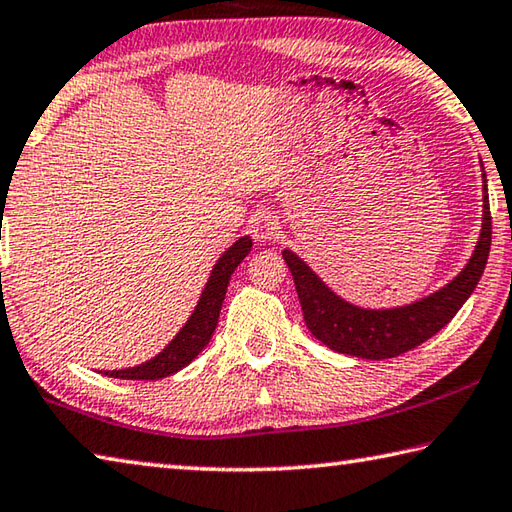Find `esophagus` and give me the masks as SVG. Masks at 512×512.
<instances>
[{"instance_id":"34e87169","label":"esophagus","mask_w":512,"mask_h":512,"mask_svg":"<svg viewBox=\"0 0 512 512\" xmlns=\"http://www.w3.org/2000/svg\"><path fill=\"white\" fill-rule=\"evenodd\" d=\"M250 232H253L255 241H271L280 235V226L271 215H259L253 224H250Z\"/></svg>"}]
</instances>
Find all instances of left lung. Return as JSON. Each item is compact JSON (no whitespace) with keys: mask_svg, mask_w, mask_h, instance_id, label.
Masks as SVG:
<instances>
[{"mask_svg":"<svg viewBox=\"0 0 512 512\" xmlns=\"http://www.w3.org/2000/svg\"><path fill=\"white\" fill-rule=\"evenodd\" d=\"M492 241V217L488 190L483 194V226L475 255L463 268L461 275L443 286L439 293H432L425 300L389 311H367L340 300L324 286L318 275L306 266L291 250H284L282 257L293 275V282L300 297L304 322L309 331L329 349L349 353V356L383 360L396 358L410 351L434 333H439L468 300L479 284L483 268L488 262Z\"/></svg>","mask_w":512,"mask_h":512,"instance_id":"left-lung-1","label":"left lung"}]
</instances>
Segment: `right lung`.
<instances>
[{
  "label": "right lung",
  "mask_w": 512,
  "mask_h": 512,
  "mask_svg": "<svg viewBox=\"0 0 512 512\" xmlns=\"http://www.w3.org/2000/svg\"><path fill=\"white\" fill-rule=\"evenodd\" d=\"M250 248H253V239L241 237L226 250L224 255H221L215 268H212L210 280L206 288H203L201 300L197 304V309H194V313L190 315L188 324L176 333V338L159 353V356L132 369L102 371V374L111 378H125V380H159V378L176 374V371L183 369L185 365H190V362L197 358L203 349H206L212 333H215L221 304H224V297L228 291L230 275L235 273V268L241 264V259L250 253Z\"/></svg>",
  "instance_id": "add662e5"
}]
</instances>
